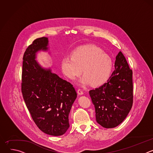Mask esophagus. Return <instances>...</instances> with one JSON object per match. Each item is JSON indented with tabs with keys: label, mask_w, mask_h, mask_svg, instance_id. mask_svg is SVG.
Wrapping results in <instances>:
<instances>
[{
	"label": "esophagus",
	"mask_w": 153,
	"mask_h": 153,
	"mask_svg": "<svg viewBox=\"0 0 153 153\" xmlns=\"http://www.w3.org/2000/svg\"><path fill=\"white\" fill-rule=\"evenodd\" d=\"M77 94L79 95H83V92L81 89H78L77 90Z\"/></svg>",
	"instance_id": "1"
}]
</instances>
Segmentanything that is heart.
<instances>
[{"mask_svg":"<svg viewBox=\"0 0 153 153\" xmlns=\"http://www.w3.org/2000/svg\"><path fill=\"white\" fill-rule=\"evenodd\" d=\"M63 74L73 80L82 72L84 75L79 79L82 85L97 86L103 83L110 77L113 60L111 57L94 45H85L75 50L72 56L64 57L61 60Z\"/></svg>","mask_w":153,"mask_h":153,"instance_id":"heart-1","label":"heart"}]
</instances>
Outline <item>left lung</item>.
Here are the masks:
<instances>
[{
	"mask_svg": "<svg viewBox=\"0 0 153 153\" xmlns=\"http://www.w3.org/2000/svg\"><path fill=\"white\" fill-rule=\"evenodd\" d=\"M114 67L106 83L89 91L96 121L106 128L120 125L129 113L133 101V71L121 51L116 57Z\"/></svg>",
	"mask_w": 153,
	"mask_h": 153,
	"instance_id": "1",
	"label": "left lung"
}]
</instances>
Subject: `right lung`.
Here are the masks:
<instances>
[{"label":"right lung","mask_w":153,"mask_h":153,"mask_svg":"<svg viewBox=\"0 0 153 153\" xmlns=\"http://www.w3.org/2000/svg\"><path fill=\"white\" fill-rule=\"evenodd\" d=\"M48 39L34 40L23 57L22 93L31 116L38 128L45 134L59 136L70 127L69 114L77 97L73 86L43 68L36 60L37 53L47 51Z\"/></svg>","instance_id":"obj_1"}]
</instances>
